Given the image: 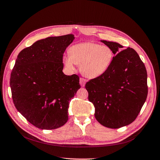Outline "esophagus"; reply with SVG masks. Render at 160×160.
Returning <instances> with one entry per match:
<instances>
[{
	"label": "esophagus",
	"mask_w": 160,
	"mask_h": 160,
	"mask_svg": "<svg viewBox=\"0 0 160 160\" xmlns=\"http://www.w3.org/2000/svg\"><path fill=\"white\" fill-rule=\"evenodd\" d=\"M79 82H80V85L82 86V87H84L86 82H87V80L84 78H83V77H81L80 79H79Z\"/></svg>",
	"instance_id": "1"
}]
</instances>
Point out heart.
I'll use <instances>...</instances> for the list:
<instances>
[{"label": "heart", "mask_w": 160, "mask_h": 160, "mask_svg": "<svg viewBox=\"0 0 160 160\" xmlns=\"http://www.w3.org/2000/svg\"><path fill=\"white\" fill-rule=\"evenodd\" d=\"M70 54L63 57V62L69 69L75 64L80 65V70L85 76L94 78L102 75L113 60V51L108 46L86 42L72 46Z\"/></svg>", "instance_id": "1"}]
</instances>
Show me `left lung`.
Wrapping results in <instances>:
<instances>
[{
  "mask_svg": "<svg viewBox=\"0 0 160 160\" xmlns=\"http://www.w3.org/2000/svg\"><path fill=\"white\" fill-rule=\"evenodd\" d=\"M115 56L102 75L85 84L89 100L95 107V117L103 126L118 129L134 122L146 100L147 71L132 48L119 51V43L101 41Z\"/></svg>",
  "mask_w": 160,
  "mask_h": 160,
  "instance_id": "left-lung-1",
  "label": "left lung"
}]
</instances>
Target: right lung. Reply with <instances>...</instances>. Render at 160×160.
I'll list each match as a JSON object with an SVG mask.
<instances>
[{"label":"right lung","mask_w":160,"mask_h":160,"mask_svg":"<svg viewBox=\"0 0 160 160\" xmlns=\"http://www.w3.org/2000/svg\"><path fill=\"white\" fill-rule=\"evenodd\" d=\"M74 38L72 34L47 37L17 56L10 79L12 101L36 128L54 129L68 120L69 102L81 85L78 75L62 72V57Z\"/></svg>","instance_id":"right-lung-1"}]
</instances>
